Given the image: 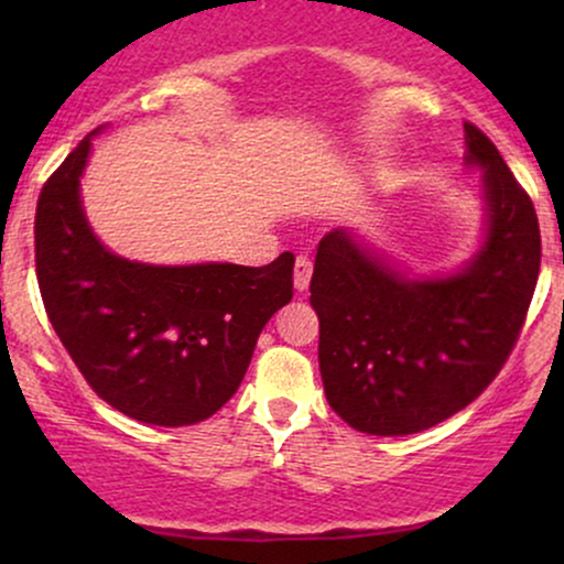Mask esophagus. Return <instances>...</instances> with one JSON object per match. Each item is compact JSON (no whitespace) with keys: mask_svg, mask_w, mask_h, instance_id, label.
Here are the masks:
<instances>
[{"mask_svg":"<svg viewBox=\"0 0 564 564\" xmlns=\"http://www.w3.org/2000/svg\"><path fill=\"white\" fill-rule=\"evenodd\" d=\"M310 275H313V262H310L307 257H296V262H294V289L296 291H307Z\"/></svg>","mask_w":564,"mask_h":564,"instance_id":"34e87169","label":"esophagus"}]
</instances>
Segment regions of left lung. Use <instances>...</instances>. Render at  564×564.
Listing matches in <instances>:
<instances>
[{"mask_svg":"<svg viewBox=\"0 0 564 564\" xmlns=\"http://www.w3.org/2000/svg\"><path fill=\"white\" fill-rule=\"evenodd\" d=\"M464 140V161L482 172L485 219L480 249L462 268L408 275L347 228L318 243L310 304L321 321L323 390L366 435H413L467 408L507 364L533 300V200L469 121Z\"/></svg>","mask_w":564,"mask_h":564,"instance_id":"8db88e82","label":"left lung"}]
</instances>
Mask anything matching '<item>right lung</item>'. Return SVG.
<instances>
[{"label":"right lung","instance_id":"1","mask_svg":"<svg viewBox=\"0 0 564 564\" xmlns=\"http://www.w3.org/2000/svg\"><path fill=\"white\" fill-rule=\"evenodd\" d=\"M100 129L68 153L39 196L34 243L44 310L108 405L142 424H198L236 394L264 323L294 296V257L286 251L264 268H243L113 254L82 204V174Z\"/></svg>","mask_w":564,"mask_h":564}]
</instances>
